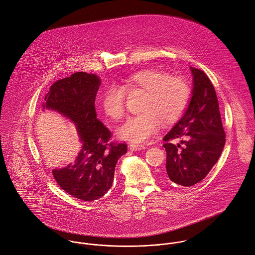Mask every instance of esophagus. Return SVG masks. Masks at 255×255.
I'll return each mask as SVG.
<instances>
[{"label":"esophagus","instance_id":"esophagus-1","mask_svg":"<svg viewBox=\"0 0 255 255\" xmlns=\"http://www.w3.org/2000/svg\"><path fill=\"white\" fill-rule=\"evenodd\" d=\"M129 149L131 151H138V150H142V149H145V146L141 145V144H135V143H131L129 145Z\"/></svg>","mask_w":255,"mask_h":255}]
</instances>
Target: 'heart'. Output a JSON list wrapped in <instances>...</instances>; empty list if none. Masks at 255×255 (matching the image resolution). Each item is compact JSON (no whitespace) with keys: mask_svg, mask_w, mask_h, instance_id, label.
Returning <instances> with one entry per match:
<instances>
[{"mask_svg":"<svg viewBox=\"0 0 255 255\" xmlns=\"http://www.w3.org/2000/svg\"><path fill=\"white\" fill-rule=\"evenodd\" d=\"M146 91L142 114L128 118L119 128L120 138L140 143L151 138L163 124L175 122L185 108L190 88L181 76H170L163 71L146 69L123 79V85L113 84L102 96V109L112 120L119 121L126 114V90Z\"/></svg>","mask_w":255,"mask_h":255,"instance_id":"obj_1","label":"heart"}]
</instances>
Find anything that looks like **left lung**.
I'll use <instances>...</instances> for the list:
<instances>
[{"label":"left lung","instance_id":"1","mask_svg":"<svg viewBox=\"0 0 255 255\" xmlns=\"http://www.w3.org/2000/svg\"><path fill=\"white\" fill-rule=\"evenodd\" d=\"M191 99L181 120L164 136L169 179L182 186L201 182L217 163L226 142L214 86L201 70L190 67ZM182 139L185 146L170 143ZM181 149H180L179 148Z\"/></svg>","mask_w":255,"mask_h":255}]
</instances>
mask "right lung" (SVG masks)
<instances>
[{
	"mask_svg": "<svg viewBox=\"0 0 255 255\" xmlns=\"http://www.w3.org/2000/svg\"><path fill=\"white\" fill-rule=\"evenodd\" d=\"M100 84L94 73H74L53 83L42 105L43 111H56L75 126L81 149L73 164L52 173L66 192L83 201L107 193L117 162L128 150L125 143L110 142L111 131L97 119L94 103Z\"/></svg>",
	"mask_w": 255,
	"mask_h": 255,
	"instance_id": "add662e5",
	"label": "right lung"
}]
</instances>
